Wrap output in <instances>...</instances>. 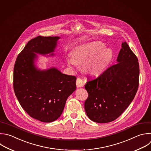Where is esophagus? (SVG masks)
Wrapping results in <instances>:
<instances>
[{
	"label": "esophagus",
	"mask_w": 151,
	"mask_h": 151,
	"mask_svg": "<svg viewBox=\"0 0 151 151\" xmlns=\"http://www.w3.org/2000/svg\"><path fill=\"white\" fill-rule=\"evenodd\" d=\"M85 82L81 78H77L76 79V86L78 88H80V87H82L85 84Z\"/></svg>",
	"instance_id": "1"
}]
</instances>
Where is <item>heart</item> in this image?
I'll return each instance as SVG.
<instances>
[{
	"label": "heart",
	"mask_w": 151,
	"mask_h": 151,
	"mask_svg": "<svg viewBox=\"0 0 151 151\" xmlns=\"http://www.w3.org/2000/svg\"><path fill=\"white\" fill-rule=\"evenodd\" d=\"M100 42H92L78 46L72 52L71 56L67 59L70 66L83 64L85 70L89 74L97 76L101 74L110 63L112 53Z\"/></svg>",
	"instance_id": "b5f03b06"
}]
</instances>
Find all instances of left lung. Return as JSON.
I'll list each match as a JSON object with an SVG mask.
<instances>
[{
	"label": "left lung",
	"instance_id": "8db88e82",
	"mask_svg": "<svg viewBox=\"0 0 151 151\" xmlns=\"http://www.w3.org/2000/svg\"><path fill=\"white\" fill-rule=\"evenodd\" d=\"M117 62L85 85L88 93L85 110L93 122L105 123L116 120L128 107L137 92L139 65L126 42L122 44Z\"/></svg>",
	"mask_w": 151,
	"mask_h": 151
}]
</instances>
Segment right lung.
I'll return each instance as SVG.
<instances>
[{
    "mask_svg": "<svg viewBox=\"0 0 151 151\" xmlns=\"http://www.w3.org/2000/svg\"><path fill=\"white\" fill-rule=\"evenodd\" d=\"M58 39L38 36L29 40L14 65L13 86L18 101L29 116L42 122L57 120L76 88V76L63 74L55 68L40 71L34 65V53L54 52Z\"/></svg>",
    "mask_w": 151,
    "mask_h": 151,
    "instance_id": "add662e5",
    "label": "right lung"
}]
</instances>
